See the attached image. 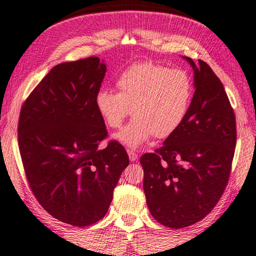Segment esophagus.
Masks as SVG:
<instances>
[{
  "mask_svg": "<svg viewBox=\"0 0 256 256\" xmlns=\"http://www.w3.org/2000/svg\"><path fill=\"white\" fill-rule=\"evenodd\" d=\"M128 154L130 160H131V162H134V160H138V154H136V152H132V150H128Z\"/></svg>",
  "mask_w": 256,
  "mask_h": 256,
  "instance_id": "1",
  "label": "esophagus"
}]
</instances>
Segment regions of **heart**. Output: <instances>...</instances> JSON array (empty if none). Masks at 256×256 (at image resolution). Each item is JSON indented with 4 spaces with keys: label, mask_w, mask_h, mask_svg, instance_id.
I'll list each match as a JSON object with an SVG mask.
<instances>
[{
    "label": "heart",
    "mask_w": 256,
    "mask_h": 256,
    "mask_svg": "<svg viewBox=\"0 0 256 256\" xmlns=\"http://www.w3.org/2000/svg\"><path fill=\"white\" fill-rule=\"evenodd\" d=\"M118 93L101 88L96 94V110L109 128H118L134 116L115 138L138 148L155 136H172L184 123L192 106V80L181 68H168L152 62L130 64L116 80Z\"/></svg>",
    "instance_id": "b5f03b06"
}]
</instances>
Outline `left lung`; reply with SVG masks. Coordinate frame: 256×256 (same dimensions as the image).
<instances>
[{
	"label": "left lung",
	"instance_id": "left-lung-1",
	"mask_svg": "<svg viewBox=\"0 0 256 256\" xmlns=\"http://www.w3.org/2000/svg\"><path fill=\"white\" fill-rule=\"evenodd\" d=\"M184 59L196 88L188 115L160 148L140 158L150 213L174 229L202 220L220 200L237 140L236 116L221 80L202 60L196 66Z\"/></svg>",
	"mask_w": 256,
	"mask_h": 256
}]
</instances>
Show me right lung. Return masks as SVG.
Here are the masks:
<instances>
[{"mask_svg":"<svg viewBox=\"0 0 256 256\" xmlns=\"http://www.w3.org/2000/svg\"><path fill=\"white\" fill-rule=\"evenodd\" d=\"M106 64L98 56L54 66L22 104L18 144L25 176L40 205L56 220L88 226L106 216L130 164L96 110Z\"/></svg>","mask_w":256,"mask_h":256,"instance_id":"obj_1","label":"right lung"}]
</instances>
